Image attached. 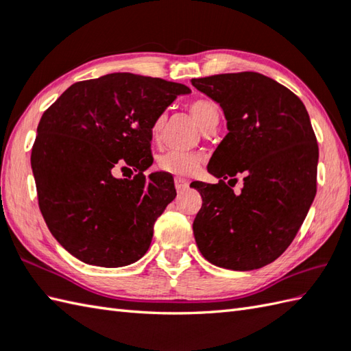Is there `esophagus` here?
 Returning a JSON list of instances; mask_svg holds the SVG:
<instances>
[{
	"instance_id": "obj_1",
	"label": "esophagus",
	"mask_w": 351,
	"mask_h": 351,
	"mask_svg": "<svg viewBox=\"0 0 351 351\" xmlns=\"http://www.w3.org/2000/svg\"><path fill=\"white\" fill-rule=\"evenodd\" d=\"M175 187L178 190V193H182V191H185V190L189 189V182L185 181V180H182V178H176V180H175Z\"/></svg>"
}]
</instances>
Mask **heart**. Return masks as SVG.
Instances as JSON below:
<instances>
[{
	"label": "heart",
	"instance_id": "obj_1",
	"mask_svg": "<svg viewBox=\"0 0 351 351\" xmlns=\"http://www.w3.org/2000/svg\"><path fill=\"white\" fill-rule=\"evenodd\" d=\"M190 113L193 119L197 122L200 130L205 131L208 126L214 122H219V108L214 106L211 101L206 99H196L193 101L189 106ZM164 121H166V116L161 114L154 121L152 128H151V136L154 140L160 137L162 131ZM200 158L196 154L190 152H178V151H169L162 154L156 160V166L160 170L166 171V173H171L176 176H191L199 167Z\"/></svg>",
	"mask_w": 351,
	"mask_h": 351
}]
</instances>
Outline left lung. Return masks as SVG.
<instances>
[{
	"instance_id": "left-lung-1",
	"label": "left lung",
	"mask_w": 351,
	"mask_h": 351,
	"mask_svg": "<svg viewBox=\"0 0 351 351\" xmlns=\"http://www.w3.org/2000/svg\"><path fill=\"white\" fill-rule=\"evenodd\" d=\"M191 84L220 104L228 126L208 162L219 184L193 182L204 200L195 240L214 265L256 270L287 250L314 202L318 145L309 114L293 92L258 72ZM237 174L245 176L241 193L227 185Z\"/></svg>"
}]
</instances>
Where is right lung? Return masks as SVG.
<instances>
[{
	"instance_id": "obj_1",
	"label": "right lung",
	"mask_w": 351,
	"mask_h": 351,
	"mask_svg": "<svg viewBox=\"0 0 351 351\" xmlns=\"http://www.w3.org/2000/svg\"><path fill=\"white\" fill-rule=\"evenodd\" d=\"M190 92L117 72L72 84L45 111L32 169L43 219L72 256L114 268L147 252L155 220L176 196L171 175L145 176L154 162L151 128L176 96ZM121 165L138 175L114 178Z\"/></svg>"
}]
</instances>
